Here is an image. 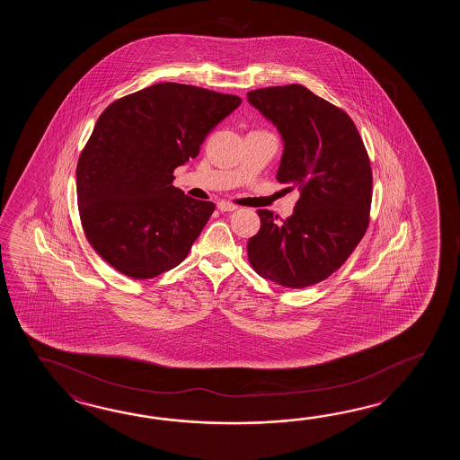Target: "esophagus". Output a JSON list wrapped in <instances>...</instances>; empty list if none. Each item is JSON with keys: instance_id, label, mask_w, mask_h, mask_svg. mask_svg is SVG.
Wrapping results in <instances>:
<instances>
[{"instance_id": "1", "label": "esophagus", "mask_w": 460, "mask_h": 460, "mask_svg": "<svg viewBox=\"0 0 460 460\" xmlns=\"http://www.w3.org/2000/svg\"><path fill=\"white\" fill-rule=\"evenodd\" d=\"M217 207H218L220 212H234L238 208L234 204H230V202H226V200H220Z\"/></svg>"}]
</instances>
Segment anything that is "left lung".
<instances>
[{
	"instance_id": "1",
	"label": "left lung",
	"mask_w": 460,
	"mask_h": 460,
	"mask_svg": "<svg viewBox=\"0 0 460 460\" xmlns=\"http://www.w3.org/2000/svg\"><path fill=\"white\" fill-rule=\"evenodd\" d=\"M246 97L283 137L276 179L301 192L284 222L258 210L261 226L246 246L250 263L284 288L321 283L368 226L373 179L362 137L343 110L303 85L260 88Z\"/></svg>"
}]
</instances>
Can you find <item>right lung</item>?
<instances>
[{"instance_id":"right-lung-1","label":"right lung","mask_w":460,"mask_h":460,"mask_svg":"<svg viewBox=\"0 0 460 460\" xmlns=\"http://www.w3.org/2000/svg\"><path fill=\"white\" fill-rule=\"evenodd\" d=\"M240 103L236 95L166 82L100 115L78 157V212L93 250L119 273L156 278L189 254L216 204L186 196L172 172Z\"/></svg>"}]
</instances>
